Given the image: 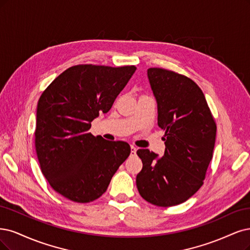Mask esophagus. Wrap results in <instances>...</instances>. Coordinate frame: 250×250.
Listing matches in <instances>:
<instances>
[{"label": "esophagus", "mask_w": 250, "mask_h": 250, "mask_svg": "<svg viewBox=\"0 0 250 250\" xmlns=\"http://www.w3.org/2000/svg\"><path fill=\"white\" fill-rule=\"evenodd\" d=\"M136 151H137V148L135 147V146H131V152H130L131 156H135V155H136Z\"/></svg>", "instance_id": "esophagus-1"}]
</instances>
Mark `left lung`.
Masks as SVG:
<instances>
[{"instance_id": "8db88e82", "label": "left lung", "mask_w": 250, "mask_h": 250, "mask_svg": "<svg viewBox=\"0 0 250 250\" xmlns=\"http://www.w3.org/2000/svg\"><path fill=\"white\" fill-rule=\"evenodd\" d=\"M157 101L158 126L166 131L165 155L137 150L143 168L136 186L144 200L171 207L186 202L204 184L212 159L216 123L203 91L189 77L163 68H149Z\"/></svg>"}]
</instances>
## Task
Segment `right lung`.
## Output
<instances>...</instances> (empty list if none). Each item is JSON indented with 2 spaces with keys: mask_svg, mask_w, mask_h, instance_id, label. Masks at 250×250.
I'll list each match as a JSON object with an SVG mask.
<instances>
[{
  "mask_svg": "<svg viewBox=\"0 0 250 250\" xmlns=\"http://www.w3.org/2000/svg\"><path fill=\"white\" fill-rule=\"evenodd\" d=\"M136 70L92 64L68 68L43 91L37 105L35 148L42 174L55 191L90 203L106 191L130 146L90 132Z\"/></svg>",
  "mask_w": 250,
  "mask_h": 250,
  "instance_id": "add662e5",
  "label": "right lung"
}]
</instances>
